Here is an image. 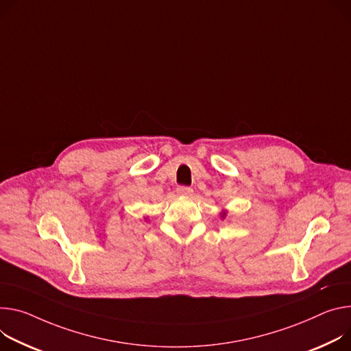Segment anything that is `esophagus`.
Wrapping results in <instances>:
<instances>
[{
	"label": "esophagus",
	"instance_id": "1",
	"mask_svg": "<svg viewBox=\"0 0 351 351\" xmlns=\"http://www.w3.org/2000/svg\"><path fill=\"white\" fill-rule=\"evenodd\" d=\"M176 192H178L179 196H186V197L193 195V190L190 189V187H187V186H179V187L176 189Z\"/></svg>",
	"mask_w": 351,
	"mask_h": 351
}]
</instances>
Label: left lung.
Segmentation results:
<instances>
[{
	"label": "left lung",
	"instance_id": "left-lung-1",
	"mask_svg": "<svg viewBox=\"0 0 351 351\" xmlns=\"http://www.w3.org/2000/svg\"><path fill=\"white\" fill-rule=\"evenodd\" d=\"M227 213H228V211H227L226 208H224V210H222V211L219 213V215H221V218H222V219H224V218L227 217Z\"/></svg>",
	"mask_w": 351,
	"mask_h": 351
}]
</instances>
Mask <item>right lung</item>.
I'll return each instance as SVG.
<instances>
[{
    "label": "right lung",
    "mask_w": 351,
    "mask_h": 351,
    "mask_svg": "<svg viewBox=\"0 0 351 351\" xmlns=\"http://www.w3.org/2000/svg\"><path fill=\"white\" fill-rule=\"evenodd\" d=\"M144 219H145V221H148V217H144Z\"/></svg>",
    "instance_id": "1"
}]
</instances>
